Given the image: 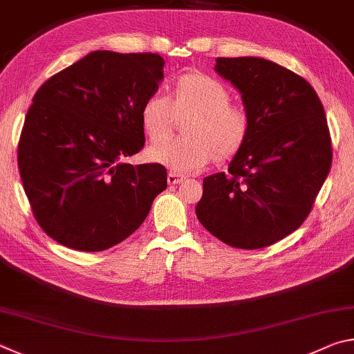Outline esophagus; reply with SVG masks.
Masks as SVG:
<instances>
[{
    "label": "esophagus",
    "instance_id": "obj_1",
    "mask_svg": "<svg viewBox=\"0 0 354 354\" xmlns=\"http://www.w3.org/2000/svg\"><path fill=\"white\" fill-rule=\"evenodd\" d=\"M183 180H185V177L178 176V174H176V172L167 174V183H169V185H178V183H182Z\"/></svg>",
    "mask_w": 354,
    "mask_h": 354
}]
</instances>
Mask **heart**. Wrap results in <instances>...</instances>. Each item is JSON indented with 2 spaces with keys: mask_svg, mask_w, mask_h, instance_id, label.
<instances>
[{
  "mask_svg": "<svg viewBox=\"0 0 354 354\" xmlns=\"http://www.w3.org/2000/svg\"><path fill=\"white\" fill-rule=\"evenodd\" d=\"M232 95L218 80L202 73H187L172 85L169 101L151 95L141 105L140 122L152 142L169 138L176 120H187L182 140L161 143L147 158L176 174L199 171L209 160L222 165L233 160L249 140L252 120L233 105Z\"/></svg>",
  "mask_w": 354,
  "mask_h": 354,
  "instance_id": "b5f03b06",
  "label": "heart"
}]
</instances>
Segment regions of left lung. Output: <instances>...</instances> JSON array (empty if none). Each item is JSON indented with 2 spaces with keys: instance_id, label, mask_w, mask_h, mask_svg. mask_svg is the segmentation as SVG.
<instances>
[{
  "instance_id": "obj_1",
  "label": "left lung",
  "mask_w": 354,
  "mask_h": 354,
  "mask_svg": "<svg viewBox=\"0 0 354 354\" xmlns=\"http://www.w3.org/2000/svg\"><path fill=\"white\" fill-rule=\"evenodd\" d=\"M250 115L249 140L228 166L203 178L196 207L207 230L255 250L295 232L330 172L333 149L324 105L308 80L259 57H218Z\"/></svg>"
}]
</instances>
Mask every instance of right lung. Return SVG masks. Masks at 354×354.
<instances>
[{"label":"right lung","instance_id":"1","mask_svg":"<svg viewBox=\"0 0 354 354\" xmlns=\"http://www.w3.org/2000/svg\"><path fill=\"white\" fill-rule=\"evenodd\" d=\"M163 65L153 53L93 51L37 90L18 167L35 221L59 244L80 252L120 244L166 189L165 166L124 161L145 146L140 110Z\"/></svg>","mask_w":354,"mask_h":354}]
</instances>
